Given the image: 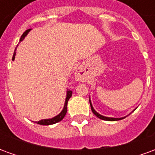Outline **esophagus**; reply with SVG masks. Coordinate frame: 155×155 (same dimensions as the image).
<instances>
[{"instance_id": "1", "label": "esophagus", "mask_w": 155, "mask_h": 155, "mask_svg": "<svg viewBox=\"0 0 155 155\" xmlns=\"http://www.w3.org/2000/svg\"><path fill=\"white\" fill-rule=\"evenodd\" d=\"M75 76H76V79H78V80H81V71H76V73H75Z\"/></svg>"}]
</instances>
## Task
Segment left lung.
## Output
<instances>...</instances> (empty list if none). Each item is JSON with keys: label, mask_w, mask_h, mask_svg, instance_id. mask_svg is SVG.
Segmentation results:
<instances>
[{"label": "left lung", "mask_w": 155, "mask_h": 155, "mask_svg": "<svg viewBox=\"0 0 155 155\" xmlns=\"http://www.w3.org/2000/svg\"><path fill=\"white\" fill-rule=\"evenodd\" d=\"M90 103H91V101H90ZM91 110H92V112L94 113V115H96V116H97L99 119H101V120H108V121H115V120H122V119H124V118H125V117H124V118H110V117L103 116V115H101L100 114H98L97 112L94 110V108L92 107V104H91Z\"/></svg>", "instance_id": "left-lung-1"}]
</instances>
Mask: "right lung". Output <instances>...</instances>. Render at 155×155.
Instances as JSON below:
<instances>
[{
	"label": "right lung",
	"instance_id": "obj_1",
	"mask_svg": "<svg viewBox=\"0 0 155 155\" xmlns=\"http://www.w3.org/2000/svg\"><path fill=\"white\" fill-rule=\"evenodd\" d=\"M31 31V29H29L27 31H25L23 34H22L21 37L20 39V41H23V39L25 38L26 35L28 34V32ZM17 47V46H16ZM15 52H16V48L15 49V51H14V54H13V57H12V61L15 60ZM72 95V91H67V94H66V99H65V102H64V106L63 110L61 111V113H60V114H58L57 116L54 117L52 119H49V120H40L38 122H35V123L39 124H41V125H50V124H53L57 123V122H60L61 120H63V118L64 117V115L66 114V112H67V103L69 99L71 97Z\"/></svg>",
	"mask_w": 155,
	"mask_h": 155
}]
</instances>
